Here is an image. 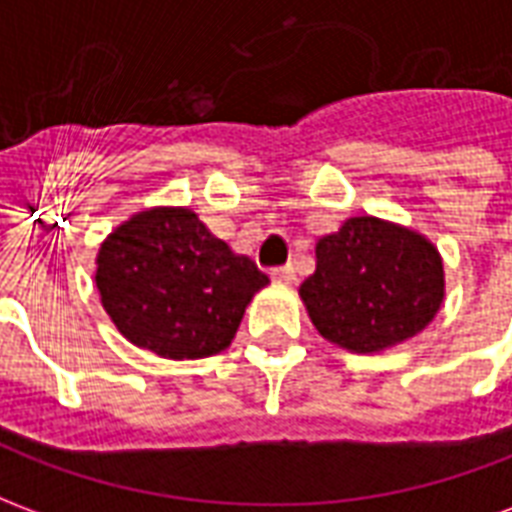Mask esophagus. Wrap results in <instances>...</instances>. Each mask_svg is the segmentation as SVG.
I'll return each instance as SVG.
<instances>
[{"mask_svg":"<svg viewBox=\"0 0 512 512\" xmlns=\"http://www.w3.org/2000/svg\"><path fill=\"white\" fill-rule=\"evenodd\" d=\"M271 279H274V282H282V285H290V282L296 279V271H293V266H279L271 271Z\"/></svg>","mask_w":512,"mask_h":512,"instance_id":"1","label":"esophagus"}]
</instances>
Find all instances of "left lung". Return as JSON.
Masks as SVG:
<instances>
[{
	"label": "left lung",
	"mask_w": 512,
	"mask_h": 512,
	"mask_svg": "<svg viewBox=\"0 0 512 512\" xmlns=\"http://www.w3.org/2000/svg\"><path fill=\"white\" fill-rule=\"evenodd\" d=\"M299 296L312 326L351 354H378L428 326L444 301V266L417 230L351 216L315 244Z\"/></svg>",
	"instance_id": "1"
}]
</instances>
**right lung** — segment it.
<instances>
[{
  "label": "right lung",
  "mask_w": 512,
  "mask_h": 512,
  "mask_svg": "<svg viewBox=\"0 0 512 512\" xmlns=\"http://www.w3.org/2000/svg\"><path fill=\"white\" fill-rule=\"evenodd\" d=\"M95 285L117 332L164 359H205L233 343L268 277L191 208H147L115 227L95 257Z\"/></svg>",
  "instance_id": "add662e5"
}]
</instances>
